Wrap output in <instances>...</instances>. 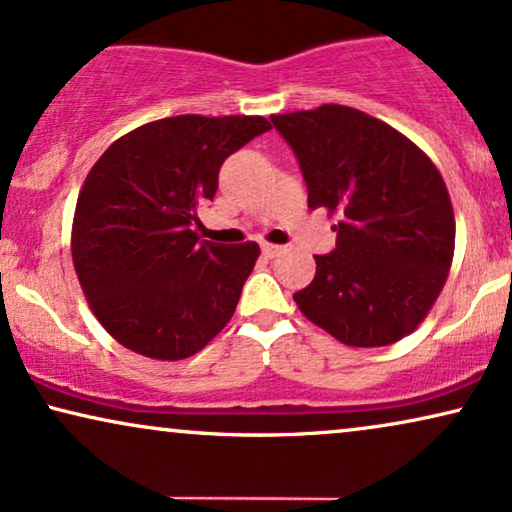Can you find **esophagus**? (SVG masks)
Masks as SVG:
<instances>
[{"label": "esophagus", "instance_id": "1", "mask_svg": "<svg viewBox=\"0 0 512 512\" xmlns=\"http://www.w3.org/2000/svg\"><path fill=\"white\" fill-rule=\"evenodd\" d=\"M261 249H263V254L268 256V258L277 256V254H282V247H277V244H270V242H263V244H261Z\"/></svg>", "mask_w": 512, "mask_h": 512}]
</instances>
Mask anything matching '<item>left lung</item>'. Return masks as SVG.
Listing matches in <instances>:
<instances>
[{
  "mask_svg": "<svg viewBox=\"0 0 512 512\" xmlns=\"http://www.w3.org/2000/svg\"><path fill=\"white\" fill-rule=\"evenodd\" d=\"M296 152L308 207L338 214L336 249L296 291L310 322L378 348L426 320L449 277L456 221L440 171L407 136L348 105L272 115Z\"/></svg>",
  "mask_w": 512,
  "mask_h": 512,
  "instance_id": "1",
  "label": "left lung"
}]
</instances>
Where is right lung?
Wrapping results in <instances>:
<instances>
[{
  "label": "right lung",
  "mask_w": 512,
  "mask_h": 512,
  "mask_svg": "<svg viewBox=\"0 0 512 512\" xmlns=\"http://www.w3.org/2000/svg\"><path fill=\"white\" fill-rule=\"evenodd\" d=\"M270 129L258 115H178L117 138L79 190L72 263L105 331L152 360H185L230 322L261 254L199 242L221 164Z\"/></svg>",
  "instance_id": "obj_1"
}]
</instances>
